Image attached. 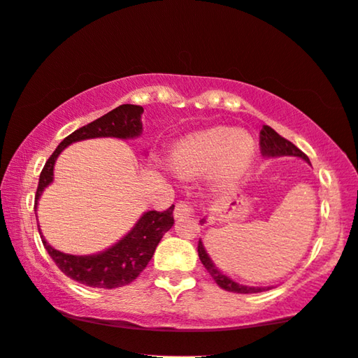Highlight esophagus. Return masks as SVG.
I'll list each match as a JSON object with an SVG mask.
<instances>
[{
	"label": "esophagus",
	"instance_id": "34e87169",
	"mask_svg": "<svg viewBox=\"0 0 358 358\" xmlns=\"http://www.w3.org/2000/svg\"><path fill=\"white\" fill-rule=\"evenodd\" d=\"M192 213H193V208L189 206L188 203L180 201V203H176L175 211H173V216H175V219H182V217L189 216V214H192Z\"/></svg>",
	"mask_w": 358,
	"mask_h": 358
}]
</instances>
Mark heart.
Wrapping results in <instances>:
<instances>
[{
	"label": "heart",
	"mask_w": 358,
	"mask_h": 358,
	"mask_svg": "<svg viewBox=\"0 0 358 358\" xmlns=\"http://www.w3.org/2000/svg\"><path fill=\"white\" fill-rule=\"evenodd\" d=\"M257 155L254 137L231 127H213L185 139L173 152L175 166L185 175L213 170L214 182L231 187L252 169Z\"/></svg>",
	"instance_id": "1"
}]
</instances>
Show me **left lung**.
Returning <instances> with one entry per match:
<instances>
[{
	"label": "left lung",
	"instance_id": "8db88e82",
	"mask_svg": "<svg viewBox=\"0 0 358 358\" xmlns=\"http://www.w3.org/2000/svg\"><path fill=\"white\" fill-rule=\"evenodd\" d=\"M260 152H262V155L268 157V159L270 157L292 155V157H299V159H303L304 162H308L309 164V159L306 154H303V152L299 150L296 145L292 144V142L280 136L278 132H275L270 126H264L260 131ZM204 221H206V219H203L201 222H204ZM198 255H199V260H201V264L204 265V268H206L209 271V275L213 276L214 282H216L222 289H226V292L245 294V293H260V292H266V289H268L266 287H245V285L237 283V282H234V280H231L229 276L224 275L222 271L213 264L211 257L208 255V252H206V249H204L201 241L198 242Z\"/></svg>",
	"mask_w": 358,
	"mask_h": 358
}]
</instances>
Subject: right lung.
Listing matches in <instances>:
<instances>
[{
	"label": "right lung",
	"mask_w": 358,
	"mask_h": 358,
	"mask_svg": "<svg viewBox=\"0 0 358 358\" xmlns=\"http://www.w3.org/2000/svg\"><path fill=\"white\" fill-rule=\"evenodd\" d=\"M144 108L137 104H121L96 121L80 127L65 137L57 147L54 154L45 162L39 176V187L36 193V204L41 194L54 180V165L57 157L66 145L73 142L94 139V137H117V139H134L142 134L141 114ZM173 204L166 211H147L136 222V226L122 237L121 241L104 252L94 255H70L55 250L47 244L44 236H41L42 244L49 252L55 265L75 282L93 288H117L134 282L141 271L149 264L159 242L166 231L173 226ZM39 234H42L39 229Z\"/></svg>",
	"instance_id": "obj_1"
}]
</instances>
